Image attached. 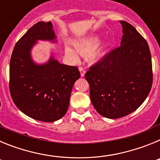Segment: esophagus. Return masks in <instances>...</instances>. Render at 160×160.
<instances>
[{"label":"esophagus","mask_w":160,"mask_h":160,"mask_svg":"<svg viewBox=\"0 0 160 160\" xmlns=\"http://www.w3.org/2000/svg\"><path fill=\"white\" fill-rule=\"evenodd\" d=\"M79 71H80V73H81V77H84L85 73H86V70H85L84 68L82 67H79Z\"/></svg>","instance_id":"esophagus-1"}]
</instances>
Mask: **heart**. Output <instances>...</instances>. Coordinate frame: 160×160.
Wrapping results in <instances>:
<instances>
[{
  "label": "heart",
  "mask_w": 160,
  "mask_h": 160,
  "mask_svg": "<svg viewBox=\"0 0 160 160\" xmlns=\"http://www.w3.org/2000/svg\"><path fill=\"white\" fill-rule=\"evenodd\" d=\"M99 42V37L90 36L76 42L73 44V46L79 54H81L82 56H87L89 62L94 64L101 60L104 53L102 47H99L95 49ZM76 52L69 45H66L65 46V54L73 62H77L79 60L78 54L77 53V52Z\"/></svg>",
  "instance_id": "obj_1"
}]
</instances>
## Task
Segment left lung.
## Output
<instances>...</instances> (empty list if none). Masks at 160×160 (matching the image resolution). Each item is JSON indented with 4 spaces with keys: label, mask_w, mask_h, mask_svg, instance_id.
Here are the masks:
<instances>
[{
    "label": "left lung",
    "mask_w": 160,
    "mask_h": 160,
    "mask_svg": "<svg viewBox=\"0 0 160 160\" xmlns=\"http://www.w3.org/2000/svg\"><path fill=\"white\" fill-rule=\"evenodd\" d=\"M121 45L90 67L85 77L96 111L108 118L131 114L145 101L152 89V55L147 41L124 21Z\"/></svg>",
    "instance_id": "left-lung-1"
}]
</instances>
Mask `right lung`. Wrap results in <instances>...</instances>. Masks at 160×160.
<instances>
[{"label":"right lung","mask_w":160,"mask_h":160,"mask_svg":"<svg viewBox=\"0 0 160 160\" xmlns=\"http://www.w3.org/2000/svg\"><path fill=\"white\" fill-rule=\"evenodd\" d=\"M38 40L57 42L51 22H38L16 43L9 64V90L15 105L27 116L54 122L66 114L80 72L53 56L46 63H35L31 49Z\"/></svg>","instance_id":"add662e5"}]
</instances>
